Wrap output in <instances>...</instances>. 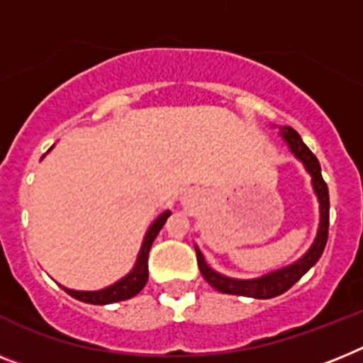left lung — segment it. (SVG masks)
<instances>
[{"instance_id":"left-lung-1","label":"left lung","mask_w":363,"mask_h":363,"mask_svg":"<svg viewBox=\"0 0 363 363\" xmlns=\"http://www.w3.org/2000/svg\"><path fill=\"white\" fill-rule=\"evenodd\" d=\"M280 133H282L284 140L288 142V145H290L291 153L299 158L301 162L304 164V167L308 169L310 175H312L313 190L318 194L319 206H321V223H319L318 238H315V242H313V245L310 247V251L306 252L301 260H297L295 264H291V266L288 267H282V269L275 271V273H269V275L260 277V279L255 280H238L219 275V273H216L212 267H208V264L205 262L201 251L196 247L197 266H199L201 269V275L205 277V280L212 286V288H216V290L221 291V294L255 297V299H271V297H277V295L284 294V291L290 290L291 286H294L295 282H297V280H299L301 277L319 260V257H321L323 251H325V245H327L330 201H328L327 182L323 181L319 160L315 158V155L304 145V142L301 140L297 130H294L291 127H280Z\"/></svg>"}]
</instances>
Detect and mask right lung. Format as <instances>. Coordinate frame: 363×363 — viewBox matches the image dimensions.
<instances>
[{
  "label": "right lung",
  "mask_w": 363,
  "mask_h": 363,
  "mask_svg": "<svg viewBox=\"0 0 363 363\" xmlns=\"http://www.w3.org/2000/svg\"><path fill=\"white\" fill-rule=\"evenodd\" d=\"M169 214H172V212H169V210H166V212L158 216V218L155 219V223L149 227L147 234H145V238H144V243H142V249H140L138 260H136L135 267H133V271H130L129 275L123 277L121 280H118L116 284L105 288V290L75 291V290H68V288H64V291H68L73 299L83 301V303H88V304L118 303V301L130 299V297H135L136 294H140V291H142V288L147 284L149 249H151V245H153L155 238H157V234L160 233V228L164 227V223H166V219L169 218Z\"/></svg>",
  "instance_id": "right-lung-1"
}]
</instances>
